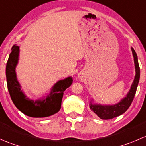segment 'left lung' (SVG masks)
<instances>
[{"label":"left lung","instance_id":"obj_1","mask_svg":"<svg viewBox=\"0 0 146 146\" xmlns=\"http://www.w3.org/2000/svg\"><path fill=\"white\" fill-rule=\"evenodd\" d=\"M131 51L133 54V60H134L136 75H135L134 80L132 82L130 90L126 95V96L122 98L119 102L114 104H98V103L94 102V100L92 98L90 100V109L101 119H104V120L111 119L123 114L130 107L131 104L134 98L137 87H138L140 80V67L138 65L137 54L135 50L132 47Z\"/></svg>","mask_w":146,"mask_h":146}]
</instances>
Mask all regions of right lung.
I'll list each match as a JSON object with an SVG mask.
<instances>
[{"label":"right lung","mask_w":146,"mask_h":146,"mask_svg":"<svg viewBox=\"0 0 146 146\" xmlns=\"http://www.w3.org/2000/svg\"><path fill=\"white\" fill-rule=\"evenodd\" d=\"M20 46L12 47L6 64L7 85L10 98L15 107L25 115L34 118H43L56 114L61 110L64 92L73 83L71 76L57 81L48 93L35 100L29 99L21 89L15 69L18 64Z\"/></svg>","instance_id":"1"}]
</instances>
